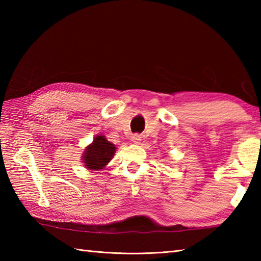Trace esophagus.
<instances>
[{
    "instance_id": "obj_1",
    "label": "esophagus",
    "mask_w": 261,
    "mask_h": 261,
    "mask_svg": "<svg viewBox=\"0 0 261 261\" xmlns=\"http://www.w3.org/2000/svg\"><path fill=\"white\" fill-rule=\"evenodd\" d=\"M131 141L135 143V145H139L141 141V137L139 135H134L131 137Z\"/></svg>"
}]
</instances>
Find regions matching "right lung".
I'll use <instances>...</instances> for the list:
<instances>
[{
	"instance_id": "add662e5",
	"label": "right lung",
	"mask_w": 261,
	"mask_h": 261,
	"mask_svg": "<svg viewBox=\"0 0 261 261\" xmlns=\"http://www.w3.org/2000/svg\"><path fill=\"white\" fill-rule=\"evenodd\" d=\"M115 150L116 147L107 139V137L95 136L93 142L84 149L82 163L90 170H102L112 160Z\"/></svg>"
}]
</instances>
